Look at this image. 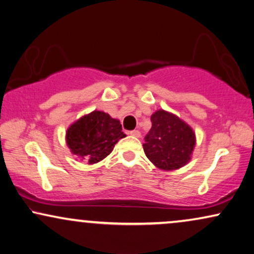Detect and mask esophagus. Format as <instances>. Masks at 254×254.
Wrapping results in <instances>:
<instances>
[{
    "label": "esophagus",
    "instance_id": "esophagus-1",
    "mask_svg": "<svg viewBox=\"0 0 254 254\" xmlns=\"http://www.w3.org/2000/svg\"><path fill=\"white\" fill-rule=\"evenodd\" d=\"M130 134L131 136H133V137H137V138H139L140 137V132L138 130H132V131H130Z\"/></svg>",
    "mask_w": 254,
    "mask_h": 254
}]
</instances>
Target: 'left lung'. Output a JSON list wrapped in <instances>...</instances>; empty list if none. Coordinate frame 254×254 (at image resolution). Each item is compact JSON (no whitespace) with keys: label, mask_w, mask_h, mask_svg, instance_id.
<instances>
[{"label":"left lung","mask_w":254,"mask_h":254,"mask_svg":"<svg viewBox=\"0 0 254 254\" xmlns=\"http://www.w3.org/2000/svg\"><path fill=\"white\" fill-rule=\"evenodd\" d=\"M151 122L152 127L143 144L148 160L164 171L179 170L187 165L196 143L191 127L162 109L152 115Z\"/></svg>","instance_id":"8db88e82"}]
</instances>
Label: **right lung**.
I'll return each mask as SVG.
<instances>
[{
    "label": "right lung",
    "mask_w": 254,
    "mask_h": 254,
    "mask_svg": "<svg viewBox=\"0 0 254 254\" xmlns=\"http://www.w3.org/2000/svg\"><path fill=\"white\" fill-rule=\"evenodd\" d=\"M124 137L120 121L103 111L94 110L67 129L66 143L74 155L93 165L109 155L115 144Z\"/></svg>",
    "instance_id": "obj_1"
}]
</instances>
